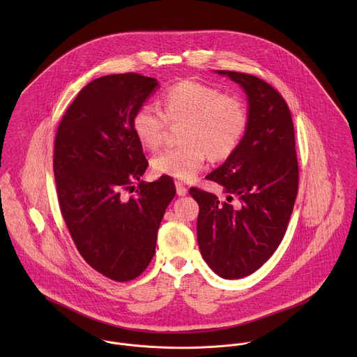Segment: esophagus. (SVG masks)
<instances>
[{"label":"esophagus","mask_w":357,"mask_h":357,"mask_svg":"<svg viewBox=\"0 0 357 357\" xmlns=\"http://www.w3.org/2000/svg\"><path fill=\"white\" fill-rule=\"evenodd\" d=\"M176 191H177V195H178V197H184L188 190H187L185 184H183V183H180V181H176Z\"/></svg>","instance_id":"obj_1"}]
</instances>
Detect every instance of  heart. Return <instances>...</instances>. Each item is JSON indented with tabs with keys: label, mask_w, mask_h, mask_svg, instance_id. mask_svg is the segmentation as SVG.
Listing matches in <instances>:
<instances>
[{
	"label": "heart",
	"mask_w": 357,
	"mask_h": 357,
	"mask_svg": "<svg viewBox=\"0 0 357 357\" xmlns=\"http://www.w3.org/2000/svg\"><path fill=\"white\" fill-rule=\"evenodd\" d=\"M163 112L153 104H142L132 118L137 140L147 149H158L167 123H181L178 147L153 155V172L190 181L204 167L207 155L218 162L241 146L249 125L245 102L235 95H222L217 88L197 81L169 86L162 96Z\"/></svg>",
	"instance_id": "heart-1"
}]
</instances>
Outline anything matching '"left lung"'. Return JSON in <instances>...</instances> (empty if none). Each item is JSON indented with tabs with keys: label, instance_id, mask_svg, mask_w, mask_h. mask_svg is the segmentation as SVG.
<instances>
[{
	"label": "left lung",
	"instance_id": "1",
	"mask_svg": "<svg viewBox=\"0 0 357 357\" xmlns=\"http://www.w3.org/2000/svg\"><path fill=\"white\" fill-rule=\"evenodd\" d=\"M217 73L245 89L249 125L238 150L206 176L224 188L227 201L197 187L190 194L199 204L204 261L218 276L241 279L261 268L286 234L298 192L296 135L289 105L273 86L250 74Z\"/></svg>",
	"mask_w": 357,
	"mask_h": 357
}]
</instances>
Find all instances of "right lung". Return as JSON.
Masks as SVG:
<instances>
[{
  "label": "right lung",
  "mask_w": 357,
  "mask_h": 357,
  "mask_svg": "<svg viewBox=\"0 0 357 357\" xmlns=\"http://www.w3.org/2000/svg\"><path fill=\"white\" fill-rule=\"evenodd\" d=\"M155 78L136 73L104 75L79 91L63 115L53 153L59 206L84 259L105 278L128 282L150 265L173 178L144 183L149 160L132 129L136 109ZM138 185L126 199L123 192Z\"/></svg>",
  "instance_id": "right-lung-1"
}]
</instances>
